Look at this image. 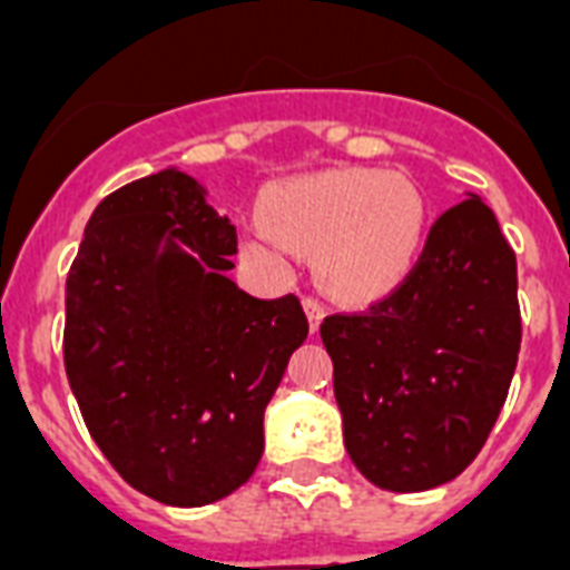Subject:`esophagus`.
Segmentation results:
<instances>
[{
    "mask_svg": "<svg viewBox=\"0 0 570 570\" xmlns=\"http://www.w3.org/2000/svg\"><path fill=\"white\" fill-rule=\"evenodd\" d=\"M304 311H307V320H311V331H320V322L322 316H325V307H322L320 298L304 295Z\"/></svg>",
    "mask_w": 570,
    "mask_h": 570,
    "instance_id": "obj_1",
    "label": "esophagus"
}]
</instances>
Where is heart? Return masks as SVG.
<instances>
[{
  "label": "heart",
  "mask_w": 570,
  "mask_h": 570,
  "mask_svg": "<svg viewBox=\"0 0 570 570\" xmlns=\"http://www.w3.org/2000/svg\"><path fill=\"white\" fill-rule=\"evenodd\" d=\"M423 230V195L407 177L334 168L272 186L248 245L266 257L284 245L313 250V268L331 293L373 298L411 272Z\"/></svg>",
  "instance_id": "1"
}]
</instances>
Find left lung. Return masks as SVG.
I'll return each mask as SVG.
<instances>
[{"label":"left lung","mask_w":570,"mask_h":570,"mask_svg":"<svg viewBox=\"0 0 570 570\" xmlns=\"http://www.w3.org/2000/svg\"><path fill=\"white\" fill-rule=\"evenodd\" d=\"M348 459L396 494L450 482L494 429L521 352L518 263L482 197L438 218L381 302L320 325Z\"/></svg>","instance_id":"8db88e82"}]
</instances>
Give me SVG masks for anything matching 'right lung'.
Returning <instances> with one entry per match:
<instances>
[{"label": "right lung", "instance_id": "1", "mask_svg": "<svg viewBox=\"0 0 570 570\" xmlns=\"http://www.w3.org/2000/svg\"><path fill=\"white\" fill-rule=\"evenodd\" d=\"M230 254L227 215L165 168L100 200L67 275L65 370L85 425L165 505L215 503L248 482L268 399L307 337L302 302L239 289Z\"/></svg>", "mask_w": 570, "mask_h": 570}]
</instances>
